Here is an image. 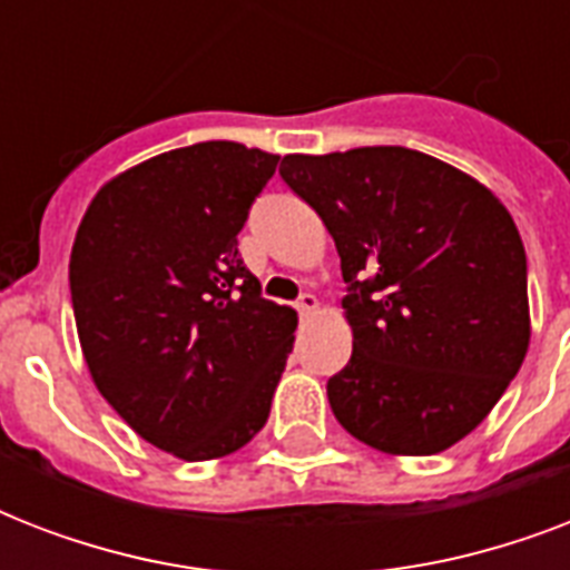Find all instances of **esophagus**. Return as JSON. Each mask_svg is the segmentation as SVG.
<instances>
[{"label":"esophagus","mask_w":570,"mask_h":570,"mask_svg":"<svg viewBox=\"0 0 570 570\" xmlns=\"http://www.w3.org/2000/svg\"><path fill=\"white\" fill-rule=\"evenodd\" d=\"M295 307H298L302 316H313V313L320 311V298H316L313 293H302L298 295V302H295Z\"/></svg>","instance_id":"esophagus-1"}]
</instances>
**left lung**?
<instances>
[{
  "label": "left lung",
  "instance_id": "8db88e82",
  "mask_svg": "<svg viewBox=\"0 0 570 570\" xmlns=\"http://www.w3.org/2000/svg\"><path fill=\"white\" fill-rule=\"evenodd\" d=\"M281 177L334 236L352 357L328 402L352 438L434 455L476 429L530 348L527 254L500 197L407 147L289 154Z\"/></svg>",
  "mask_w": 570,
  "mask_h": 570
}]
</instances>
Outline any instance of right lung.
Wrapping results in <instances>:
<instances>
[{"instance_id":"1","label":"right lung","mask_w":570,"mask_h":570,"mask_svg":"<svg viewBox=\"0 0 570 570\" xmlns=\"http://www.w3.org/2000/svg\"><path fill=\"white\" fill-rule=\"evenodd\" d=\"M275 154L236 141L168 150L111 177L70 250L85 364L132 432L183 461L242 450L293 352V307L239 259Z\"/></svg>"}]
</instances>
